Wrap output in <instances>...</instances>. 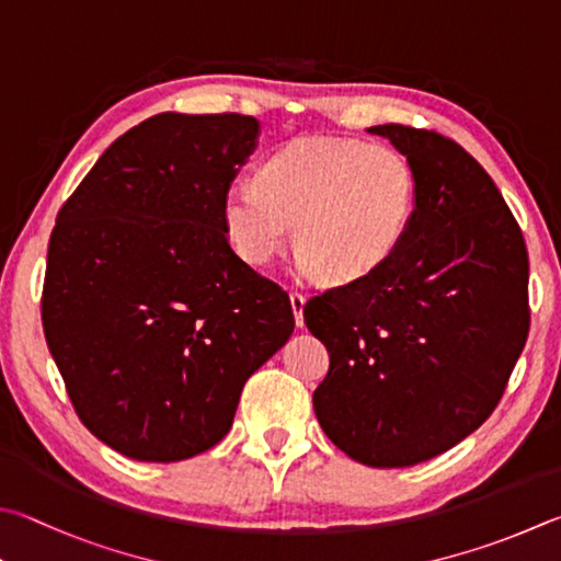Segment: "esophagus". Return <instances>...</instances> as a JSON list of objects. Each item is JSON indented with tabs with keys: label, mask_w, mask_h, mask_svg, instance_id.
I'll use <instances>...</instances> for the list:
<instances>
[{
	"label": "esophagus",
	"mask_w": 561,
	"mask_h": 561,
	"mask_svg": "<svg viewBox=\"0 0 561 561\" xmlns=\"http://www.w3.org/2000/svg\"><path fill=\"white\" fill-rule=\"evenodd\" d=\"M289 301H291V311L294 319H297V325H304V304H307V297L301 291H289Z\"/></svg>",
	"instance_id": "1"
}]
</instances>
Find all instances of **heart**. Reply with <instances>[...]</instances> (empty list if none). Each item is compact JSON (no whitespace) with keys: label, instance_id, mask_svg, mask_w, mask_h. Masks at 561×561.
Here are the masks:
<instances>
[{"label":"heart","instance_id":"heart-1","mask_svg":"<svg viewBox=\"0 0 561 561\" xmlns=\"http://www.w3.org/2000/svg\"><path fill=\"white\" fill-rule=\"evenodd\" d=\"M420 179L410 157L382 141L299 137L274 149L254 181L222 193L228 245L254 267L272 262L294 226L299 267L348 284L368 279L410 236Z\"/></svg>","mask_w":561,"mask_h":561}]
</instances>
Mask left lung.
<instances>
[{"label":"left lung","mask_w":561,"mask_h":561,"mask_svg":"<svg viewBox=\"0 0 561 561\" xmlns=\"http://www.w3.org/2000/svg\"><path fill=\"white\" fill-rule=\"evenodd\" d=\"M414 164L400 252L319 294L304 321L331 355L313 392L325 436L355 461L404 468L449 451L501 402L529 331L523 230L485 169L430 129L378 125Z\"/></svg>","instance_id":"left-lung-1"}]
</instances>
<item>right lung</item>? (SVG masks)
Listing matches in <instances>:
<instances>
[{
    "label": "right lung",
    "instance_id": "1",
    "mask_svg": "<svg viewBox=\"0 0 561 561\" xmlns=\"http://www.w3.org/2000/svg\"><path fill=\"white\" fill-rule=\"evenodd\" d=\"M238 112H164L115 139L50 232L41 321L70 402L110 449L183 461L232 426L294 331L287 291L242 262L222 193L257 141Z\"/></svg>",
    "mask_w": 561,
    "mask_h": 561
}]
</instances>
